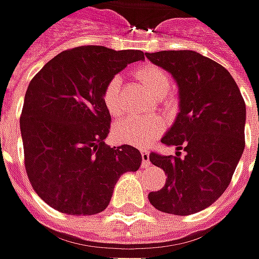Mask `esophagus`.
Listing matches in <instances>:
<instances>
[{
	"label": "esophagus",
	"instance_id": "1",
	"mask_svg": "<svg viewBox=\"0 0 259 259\" xmlns=\"http://www.w3.org/2000/svg\"><path fill=\"white\" fill-rule=\"evenodd\" d=\"M141 155L143 165H148L149 163V151H141Z\"/></svg>",
	"mask_w": 259,
	"mask_h": 259
}]
</instances>
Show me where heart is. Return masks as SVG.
Returning a JSON list of instances; mask_svg holds the SVG:
<instances>
[{
    "label": "heart",
    "instance_id": "heart-1",
    "mask_svg": "<svg viewBox=\"0 0 259 259\" xmlns=\"http://www.w3.org/2000/svg\"><path fill=\"white\" fill-rule=\"evenodd\" d=\"M136 78L149 91V94L156 98L165 96L171 87L166 72L152 65L139 68L136 71ZM103 103L111 116H120L123 113L124 107L121 100V79L118 76L111 78L106 85L103 91ZM163 123L161 118L129 117L116 123L114 135L118 141L143 148L155 141L161 135Z\"/></svg>",
    "mask_w": 259,
    "mask_h": 259
}]
</instances>
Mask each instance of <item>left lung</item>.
Masks as SVG:
<instances>
[{
	"mask_svg": "<svg viewBox=\"0 0 259 259\" xmlns=\"http://www.w3.org/2000/svg\"><path fill=\"white\" fill-rule=\"evenodd\" d=\"M178 87V113L161 142L175 146L177 156L151 153L165 171L166 183L149 193L155 208L188 216L211 206L228 188L245 149L246 107L232 75L194 51L146 53ZM186 156L180 158L178 150Z\"/></svg>",
	"mask_w": 259,
	"mask_h": 259,
	"instance_id": "obj_1",
	"label": "left lung"
}]
</instances>
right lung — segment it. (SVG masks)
Segmentation results:
<instances>
[{
	"label": "right lung",
	"mask_w": 259,
	"mask_h": 259,
	"mask_svg": "<svg viewBox=\"0 0 259 259\" xmlns=\"http://www.w3.org/2000/svg\"><path fill=\"white\" fill-rule=\"evenodd\" d=\"M142 51L81 46L56 55L28 84L20 118L28 180L51 207L91 216L110 204L117 180L135 172L141 152L106 145L110 113L103 103L107 82Z\"/></svg>",
	"instance_id": "add662e5"
}]
</instances>
